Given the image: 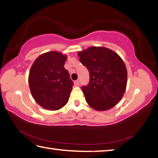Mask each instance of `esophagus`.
<instances>
[{
    "instance_id": "34e87169",
    "label": "esophagus",
    "mask_w": 158,
    "mask_h": 158,
    "mask_svg": "<svg viewBox=\"0 0 158 158\" xmlns=\"http://www.w3.org/2000/svg\"><path fill=\"white\" fill-rule=\"evenodd\" d=\"M74 84L75 85H79V80H76V81H74Z\"/></svg>"
}]
</instances>
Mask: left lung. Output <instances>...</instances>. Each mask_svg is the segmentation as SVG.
Wrapping results in <instances>:
<instances>
[{"mask_svg": "<svg viewBox=\"0 0 158 158\" xmlns=\"http://www.w3.org/2000/svg\"><path fill=\"white\" fill-rule=\"evenodd\" d=\"M79 60L86 67L90 81L82 86L89 105L97 111L116 106L126 89V66L119 55L104 47H91L78 52Z\"/></svg>", "mask_w": 158, "mask_h": 158, "instance_id": "obj_1", "label": "left lung"}]
</instances>
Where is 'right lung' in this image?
Instances as JSON below:
<instances>
[{
    "instance_id": "right-lung-1",
    "label": "right lung",
    "mask_w": 158,
    "mask_h": 158,
    "mask_svg": "<svg viewBox=\"0 0 158 158\" xmlns=\"http://www.w3.org/2000/svg\"><path fill=\"white\" fill-rule=\"evenodd\" d=\"M66 60V55L53 51L39 56L31 66L28 76L31 94L48 110H58L68 102L74 84L64 68Z\"/></svg>"
}]
</instances>
